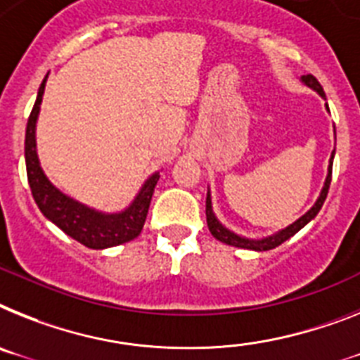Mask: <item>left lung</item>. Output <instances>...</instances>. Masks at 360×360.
<instances>
[{
  "mask_svg": "<svg viewBox=\"0 0 360 360\" xmlns=\"http://www.w3.org/2000/svg\"><path fill=\"white\" fill-rule=\"evenodd\" d=\"M302 84H306L307 87H311L313 91L319 93L322 98L326 101V95H324V89H322V86L319 84V80H316L313 75H306V77H302ZM326 110L329 111L328 104H326ZM333 157H335V150L331 152V157H329V165H328V175H326V181H324V186H322V190H320V195L319 199L315 201V205L307 210L304 216H300L295 223H291V225H288L285 229H282V231L274 232V234H271V236H265V238H258V240H255V238H245V236H240V234H236V232H232L231 229H226L225 225H223L219 219L216 217V214H214V208H212V198H210V188H208L207 192V225H208V231H210V234H212L216 240H219L221 243H226V245L231 247H240V249H249V250H271L274 249V247L282 245L283 241L289 240L291 236H295L300 229H304V226L307 225V223L311 221V219H315L316 214L320 212V208H322V205H324L326 201V195H328V190H329V185H331V170H333Z\"/></svg>",
  "mask_w": 360,
  "mask_h": 360,
  "instance_id": "8db88e82",
  "label": "left lung"
}]
</instances>
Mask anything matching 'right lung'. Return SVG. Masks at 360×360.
I'll use <instances>...</instances> for the list:
<instances>
[{
    "label": "right lung",
    "mask_w": 360,
    "mask_h": 360,
    "mask_svg": "<svg viewBox=\"0 0 360 360\" xmlns=\"http://www.w3.org/2000/svg\"><path fill=\"white\" fill-rule=\"evenodd\" d=\"M45 82H47V77L44 78V82L38 89L34 108L27 120L25 129L27 179H29V186H31L36 205L49 221H53L68 236L80 241L82 245L89 247V249H108V247L135 240L143 231L153 190H155L157 181L161 175L159 172H153L144 181V185L141 186L134 201L120 212H102V210L87 207L77 199L69 198L68 194H63L62 190L56 188L47 179V175L41 170L38 152H36V122H38V115H40Z\"/></svg>",
    "instance_id": "add662e5"
}]
</instances>
